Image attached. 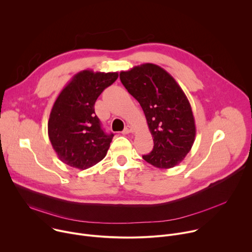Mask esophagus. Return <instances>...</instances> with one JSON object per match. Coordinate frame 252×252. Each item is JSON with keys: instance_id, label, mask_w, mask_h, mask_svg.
Masks as SVG:
<instances>
[{"instance_id": "1", "label": "esophagus", "mask_w": 252, "mask_h": 252, "mask_svg": "<svg viewBox=\"0 0 252 252\" xmlns=\"http://www.w3.org/2000/svg\"><path fill=\"white\" fill-rule=\"evenodd\" d=\"M133 131V128L130 126H127L124 130H123V134H128L131 133Z\"/></svg>"}]
</instances>
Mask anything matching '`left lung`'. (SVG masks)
Segmentation results:
<instances>
[{
  "label": "left lung",
  "mask_w": 252,
  "mask_h": 252,
  "mask_svg": "<svg viewBox=\"0 0 252 252\" xmlns=\"http://www.w3.org/2000/svg\"><path fill=\"white\" fill-rule=\"evenodd\" d=\"M120 79L139 102L154 137V149L142 158L158 168L182 162L195 139L190 103L175 80L162 67L142 63L121 71Z\"/></svg>",
  "instance_id": "1"
}]
</instances>
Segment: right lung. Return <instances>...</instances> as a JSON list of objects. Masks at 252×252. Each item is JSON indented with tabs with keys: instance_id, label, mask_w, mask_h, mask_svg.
<instances>
[{
	"instance_id": "obj_1",
	"label": "right lung",
	"mask_w": 252,
	"mask_h": 252,
	"mask_svg": "<svg viewBox=\"0 0 252 252\" xmlns=\"http://www.w3.org/2000/svg\"><path fill=\"white\" fill-rule=\"evenodd\" d=\"M118 78V73L85 69L60 93L50 114L48 133L53 149L63 163L87 169L105 157L114 133L102 129L94 103Z\"/></svg>"
}]
</instances>
